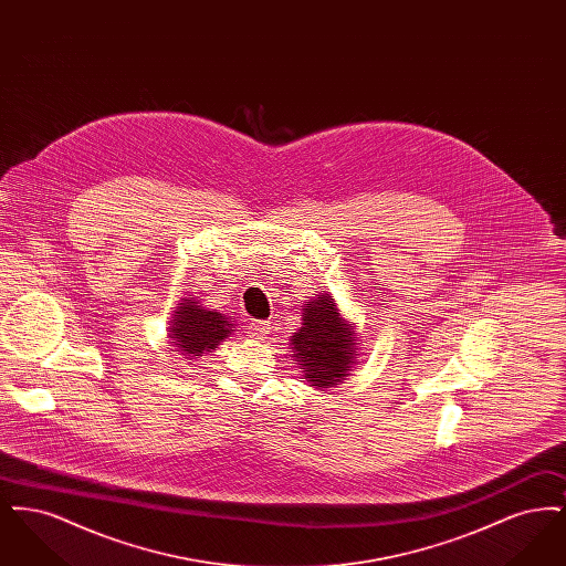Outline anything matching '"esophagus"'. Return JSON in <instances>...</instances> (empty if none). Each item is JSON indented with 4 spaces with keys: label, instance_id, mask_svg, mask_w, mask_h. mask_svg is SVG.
I'll use <instances>...</instances> for the list:
<instances>
[{
    "label": "esophagus",
    "instance_id": "obj_1",
    "mask_svg": "<svg viewBox=\"0 0 566 566\" xmlns=\"http://www.w3.org/2000/svg\"><path fill=\"white\" fill-rule=\"evenodd\" d=\"M271 331L270 321H254V323H250V335L252 337H263V335H268Z\"/></svg>",
    "mask_w": 566,
    "mask_h": 566
}]
</instances>
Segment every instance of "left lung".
Masks as SVG:
<instances>
[{"instance_id": "obj_1", "label": "left lung", "mask_w": 566, "mask_h": 566, "mask_svg": "<svg viewBox=\"0 0 566 566\" xmlns=\"http://www.w3.org/2000/svg\"><path fill=\"white\" fill-rule=\"evenodd\" d=\"M291 346L296 365L303 367V377L318 388H328L348 376L356 350L350 324L339 318L328 295L305 301L303 326L293 335Z\"/></svg>"}]
</instances>
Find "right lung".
Listing matches in <instances>:
<instances>
[{
	"label": "right lung",
	"instance_id": "obj_1",
	"mask_svg": "<svg viewBox=\"0 0 566 566\" xmlns=\"http://www.w3.org/2000/svg\"><path fill=\"white\" fill-rule=\"evenodd\" d=\"M233 331L235 324H231L218 312L197 305L195 296H189L176 312L169 337L176 352L187 356H203L206 352L214 350Z\"/></svg>",
	"mask_w": 566,
	"mask_h": 566
}]
</instances>
